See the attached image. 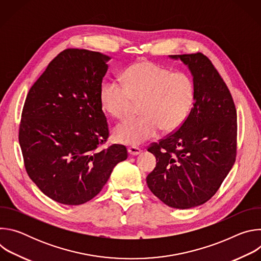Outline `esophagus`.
Returning <instances> with one entry per match:
<instances>
[{"label":"esophagus","instance_id":"obj_1","mask_svg":"<svg viewBox=\"0 0 261 261\" xmlns=\"http://www.w3.org/2000/svg\"><path fill=\"white\" fill-rule=\"evenodd\" d=\"M128 153L132 156H137L141 153V150L137 146H129L128 147Z\"/></svg>","mask_w":261,"mask_h":261}]
</instances>
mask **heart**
<instances>
[{"label": "heart", "instance_id": "heart-1", "mask_svg": "<svg viewBox=\"0 0 261 261\" xmlns=\"http://www.w3.org/2000/svg\"><path fill=\"white\" fill-rule=\"evenodd\" d=\"M195 96L187 73L172 72L151 62H139L123 74L122 85L108 82L100 90V103L116 119L129 116L133 103H139L137 119L118 124L114 138L123 144L138 145L155 137L160 129L171 132L187 119Z\"/></svg>", "mask_w": 261, "mask_h": 261}]
</instances>
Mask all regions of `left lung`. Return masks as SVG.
<instances>
[{
    "instance_id": "obj_1",
    "label": "left lung",
    "mask_w": 261,
    "mask_h": 261,
    "mask_svg": "<svg viewBox=\"0 0 261 261\" xmlns=\"http://www.w3.org/2000/svg\"><path fill=\"white\" fill-rule=\"evenodd\" d=\"M191 72L195 96L182 125L147 151L156 167L147 187L166 205L186 210L203 204L218 191L236 162L237 109L231 94L202 54L175 55Z\"/></svg>"
}]
</instances>
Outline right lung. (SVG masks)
I'll return each instance as SVG.
<instances>
[{"mask_svg": "<svg viewBox=\"0 0 261 261\" xmlns=\"http://www.w3.org/2000/svg\"><path fill=\"white\" fill-rule=\"evenodd\" d=\"M110 59L68 48L27 96L18 135L24 167L37 187L59 203L79 205L94 198L128 157L122 144L102 147L109 132L100 90Z\"/></svg>", "mask_w": 261, "mask_h": 261, "instance_id": "add662e5", "label": "right lung"}]
</instances>
